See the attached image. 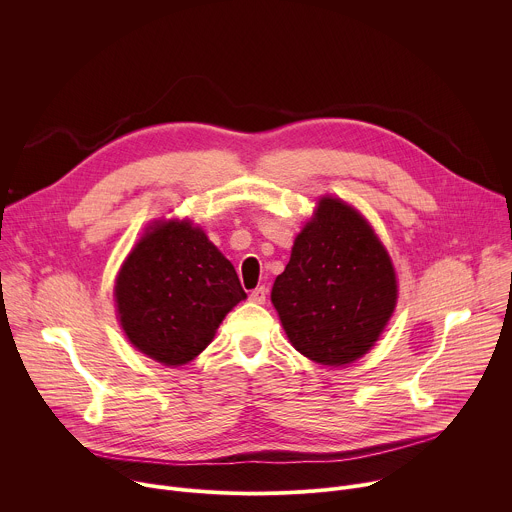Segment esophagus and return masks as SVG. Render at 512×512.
<instances>
[{"label": "esophagus", "instance_id": "esophagus-1", "mask_svg": "<svg viewBox=\"0 0 512 512\" xmlns=\"http://www.w3.org/2000/svg\"><path fill=\"white\" fill-rule=\"evenodd\" d=\"M249 298H251V302H255V304H265V300H267V287L265 285H259V287H255L251 294H249Z\"/></svg>", "mask_w": 512, "mask_h": 512}]
</instances>
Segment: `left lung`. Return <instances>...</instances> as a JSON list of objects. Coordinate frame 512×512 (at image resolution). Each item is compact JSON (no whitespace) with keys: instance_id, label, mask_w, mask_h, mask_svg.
<instances>
[{"instance_id":"obj_1","label":"left lung","mask_w":512,"mask_h":512,"mask_svg":"<svg viewBox=\"0 0 512 512\" xmlns=\"http://www.w3.org/2000/svg\"><path fill=\"white\" fill-rule=\"evenodd\" d=\"M271 302L291 344L328 367L367 352L397 302L391 259L348 204L324 198L298 235Z\"/></svg>"}]
</instances>
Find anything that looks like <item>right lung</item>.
Segmentation results:
<instances>
[{
  "label": "right lung",
  "mask_w": 512,
  "mask_h": 512,
  "mask_svg": "<svg viewBox=\"0 0 512 512\" xmlns=\"http://www.w3.org/2000/svg\"><path fill=\"white\" fill-rule=\"evenodd\" d=\"M115 298L135 348L178 367L198 356L247 298L233 263L190 223L156 225L123 263Z\"/></svg>",
  "instance_id": "obj_1"
}]
</instances>
